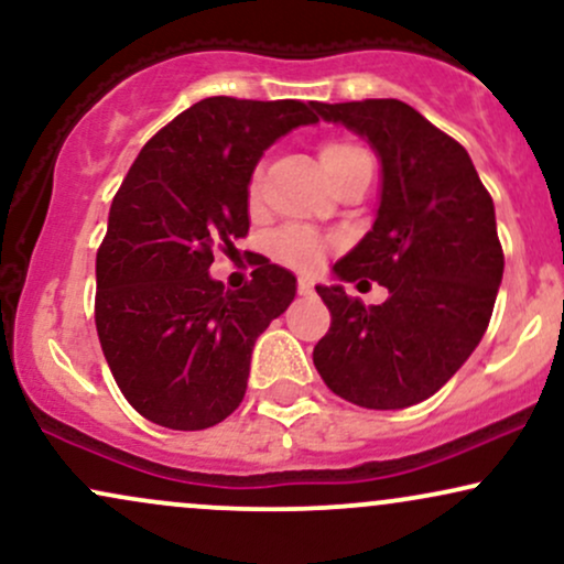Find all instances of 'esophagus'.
I'll return each instance as SVG.
<instances>
[{"label":"esophagus","mask_w":564,"mask_h":564,"mask_svg":"<svg viewBox=\"0 0 564 564\" xmlns=\"http://www.w3.org/2000/svg\"><path fill=\"white\" fill-rule=\"evenodd\" d=\"M296 291H300V294H313V278L302 275L300 281H296Z\"/></svg>","instance_id":"obj_1"}]
</instances>
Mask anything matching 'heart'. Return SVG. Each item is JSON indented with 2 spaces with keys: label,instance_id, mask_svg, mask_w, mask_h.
<instances>
[{
  "label": "heart",
  "instance_id": "1",
  "mask_svg": "<svg viewBox=\"0 0 564 564\" xmlns=\"http://www.w3.org/2000/svg\"><path fill=\"white\" fill-rule=\"evenodd\" d=\"M366 156L368 153L364 148L355 145V142L349 140H326L321 145V164L328 177H332V183H336V177H339L349 164H355V161ZM257 196H260V177L254 174L249 183V198L257 200ZM326 241H321L318 236H313V232L302 228H286L273 238V254L294 270H313L315 264L326 257Z\"/></svg>",
  "mask_w": 564,
  "mask_h": 564
}]
</instances>
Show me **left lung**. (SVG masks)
I'll use <instances>...</instances> for the list:
<instances>
[{
    "instance_id": "left-lung-1",
    "label": "left lung",
    "mask_w": 564,
    "mask_h": 564,
    "mask_svg": "<svg viewBox=\"0 0 564 564\" xmlns=\"http://www.w3.org/2000/svg\"><path fill=\"white\" fill-rule=\"evenodd\" d=\"M321 119L371 142L381 161L373 228L334 264L387 286L366 307L341 283L315 286L332 328L313 349L339 398L394 411L435 394L480 345L503 275L494 198L469 153L403 100L318 102Z\"/></svg>"
}]
</instances>
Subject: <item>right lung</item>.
<instances>
[{
	"mask_svg": "<svg viewBox=\"0 0 564 564\" xmlns=\"http://www.w3.org/2000/svg\"><path fill=\"white\" fill-rule=\"evenodd\" d=\"M318 102L206 97L145 142L97 249L95 326L129 405L170 430H206L241 405L257 336L296 294L257 260L243 289L209 275L249 232V183L278 138Z\"/></svg>",
	"mask_w": 564,
	"mask_h": 564,
	"instance_id": "right-lung-1",
	"label": "right lung"
}]
</instances>
